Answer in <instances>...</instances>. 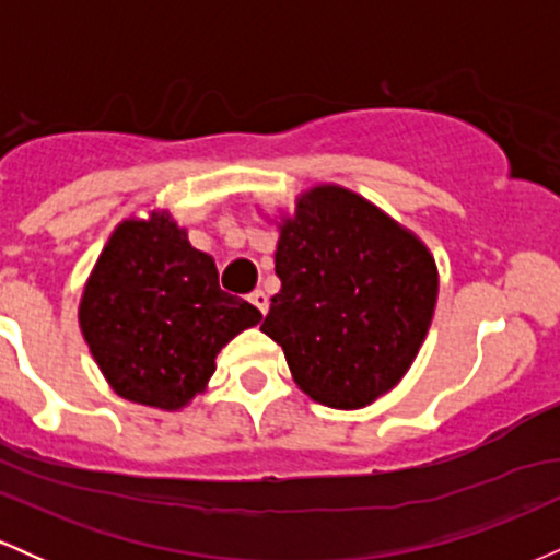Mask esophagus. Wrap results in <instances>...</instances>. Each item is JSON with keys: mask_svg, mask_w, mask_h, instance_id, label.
Segmentation results:
<instances>
[{"mask_svg": "<svg viewBox=\"0 0 560 560\" xmlns=\"http://www.w3.org/2000/svg\"><path fill=\"white\" fill-rule=\"evenodd\" d=\"M249 302H253V305L258 307V311L262 313V316H266V313H268V305H271V300H268V294L262 292V289H255V292L249 294Z\"/></svg>", "mask_w": 560, "mask_h": 560, "instance_id": "1", "label": "esophagus"}]
</instances>
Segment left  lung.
I'll list each match as a JSON object with an SVG mask.
<instances>
[{"instance_id": "obj_1", "label": "left lung", "mask_w": 560, "mask_h": 560, "mask_svg": "<svg viewBox=\"0 0 560 560\" xmlns=\"http://www.w3.org/2000/svg\"><path fill=\"white\" fill-rule=\"evenodd\" d=\"M281 279L266 331L311 400L358 410L413 365L432 326L434 255L378 205L339 184H313L273 218Z\"/></svg>"}]
</instances>
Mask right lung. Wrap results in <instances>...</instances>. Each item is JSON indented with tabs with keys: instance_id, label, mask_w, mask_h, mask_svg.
I'll return each mask as SVG.
<instances>
[{
	"instance_id": "1",
	"label": "right lung",
	"mask_w": 560,
	"mask_h": 560,
	"mask_svg": "<svg viewBox=\"0 0 560 560\" xmlns=\"http://www.w3.org/2000/svg\"><path fill=\"white\" fill-rule=\"evenodd\" d=\"M260 318L218 287L215 260L168 208L113 229L79 302L83 342L115 395L171 413L205 395L218 352Z\"/></svg>"
}]
</instances>
